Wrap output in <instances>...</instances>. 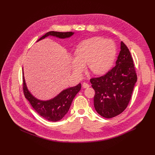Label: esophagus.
<instances>
[{
	"mask_svg": "<svg viewBox=\"0 0 155 155\" xmlns=\"http://www.w3.org/2000/svg\"><path fill=\"white\" fill-rule=\"evenodd\" d=\"M82 87H83V88H87V87H90V85L88 84L87 83H83V84H82Z\"/></svg>",
	"mask_w": 155,
	"mask_h": 155,
	"instance_id": "1",
	"label": "esophagus"
}]
</instances>
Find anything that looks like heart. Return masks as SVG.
<instances>
[{
	"label": "heart",
	"instance_id": "b5f03b06",
	"mask_svg": "<svg viewBox=\"0 0 155 155\" xmlns=\"http://www.w3.org/2000/svg\"><path fill=\"white\" fill-rule=\"evenodd\" d=\"M117 55V47L111 40L94 37L81 42L75 51V56L71 58L72 71L80 75L87 64L90 71L95 75H102L113 65Z\"/></svg>",
	"mask_w": 155,
	"mask_h": 155
}]
</instances>
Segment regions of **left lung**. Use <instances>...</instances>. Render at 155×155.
<instances>
[{
  "mask_svg": "<svg viewBox=\"0 0 155 155\" xmlns=\"http://www.w3.org/2000/svg\"><path fill=\"white\" fill-rule=\"evenodd\" d=\"M116 65L104 76L91 78L95 91L94 106L102 117L111 118L127 107L137 81V75L130 51L121 41Z\"/></svg>",
  "mask_w": 155,
  "mask_h": 155,
  "instance_id": "obj_1",
  "label": "left lung"
}]
</instances>
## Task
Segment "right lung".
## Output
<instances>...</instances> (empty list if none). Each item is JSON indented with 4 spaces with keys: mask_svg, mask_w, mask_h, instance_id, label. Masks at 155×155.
Masks as SVG:
<instances>
[{
    "mask_svg": "<svg viewBox=\"0 0 155 155\" xmlns=\"http://www.w3.org/2000/svg\"><path fill=\"white\" fill-rule=\"evenodd\" d=\"M74 34V32H73L50 31L40 38L37 41L49 36L55 37L61 39L68 38ZM23 91L25 97L38 115L50 121H59L68 114L73 99L81 90V84L79 83L75 86L70 87L62 90L52 99L45 101L40 100L36 98L28 90L24 76L23 68Z\"/></svg>",
    "mask_w": 155,
    "mask_h": 155,
    "instance_id": "1",
    "label": "right lung"
}]
</instances>
